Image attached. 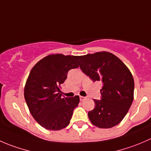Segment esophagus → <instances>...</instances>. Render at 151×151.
I'll use <instances>...</instances> for the list:
<instances>
[{
	"instance_id": "1",
	"label": "esophagus",
	"mask_w": 151,
	"mask_h": 151,
	"mask_svg": "<svg viewBox=\"0 0 151 151\" xmlns=\"http://www.w3.org/2000/svg\"><path fill=\"white\" fill-rule=\"evenodd\" d=\"M80 101H84V100L85 99V97H84V96H80Z\"/></svg>"
}]
</instances>
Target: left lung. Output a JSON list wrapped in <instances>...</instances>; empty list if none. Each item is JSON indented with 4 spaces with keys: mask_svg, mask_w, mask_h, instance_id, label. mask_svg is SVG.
<instances>
[{
    "mask_svg": "<svg viewBox=\"0 0 151 151\" xmlns=\"http://www.w3.org/2000/svg\"><path fill=\"white\" fill-rule=\"evenodd\" d=\"M82 71L93 81L103 83L101 99L88 112L94 126L109 129L121 123L134 99V82L127 66L112 53L99 52L76 56Z\"/></svg>",
    "mask_w": 151,
    "mask_h": 151,
    "instance_id": "obj_1",
    "label": "left lung"
}]
</instances>
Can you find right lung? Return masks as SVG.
Returning <instances> with one entry per match:
<instances>
[{
	"label": "right lung",
	"instance_id": "1",
	"mask_svg": "<svg viewBox=\"0 0 151 151\" xmlns=\"http://www.w3.org/2000/svg\"><path fill=\"white\" fill-rule=\"evenodd\" d=\"M76 56L49 55L30 71L25 83L24 96L30 112L42 127L58 131L70 123L74 109L80 102L79 96L62 97L60 85L70 69L79 67Z\"/></svg>",
	"mask_w": 151,
	"mask_h": 151
}]
</instances>
